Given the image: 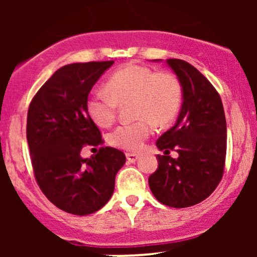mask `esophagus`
Instances as JSON below:
<instances>
[{
  "label": "esophagus",
  "mask_w": 257,
  "mask_h": 257,
  "mask_svg": "<svg viewBox=\"0 0 257 257\" xmlns=\"http://www.w3.org/2000/svg\"><path fill=\"white\" fill-rule=\"evenodd\" d=\"M126 156V159H128V162H131V163H135V162L138 161V155H135V153H125Z\"/></svg>",
  "instance_id": "34e87169"
}]
</instances>
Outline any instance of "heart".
Returning a JSON list of instances; mask_svg holds the SVG:
<instances>
[{
  "label": "heart",
  "mask_w": 257,
  "mask_h": 257,
  "mask_svg": "<svg viewBox=\"0 0 257 257\" xmlns=\"http://www.w3.org/2000/svg\"><path fill=\"white\" fill-rule=\"evenodd\" d=\"M104 91L91 94L87 113L99 126H108L116 116L117 106L132 101L138 120L123 123L111 133L112 146L138 151L153 132V123L167 126L178 116L182 102V88L172 73H157L143 65L129 64L117 70L105 84Z\"/></svg>",
  "instance_id": "1"
}]
</instances>
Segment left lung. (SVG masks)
I'll use <instances>...</instances> for the list:
<instances>
[{"instance_id": "left-lung-1", "label": "left lung", "mask_w": 257, "mask_h": 257, "mask_svg": "<svg viewBox=\"0 0 257 257\" xmlns=\"http://www.w3.org/2000/svg\"><path fill=\"white\" fill-rule=\"evenodd\" d=\"M161 63L162 59H155ZM182 88L179 116L156 145L158 168L149 178L153 196L162 204L187 208L208 198L223 174L227 126L221 98L196 67L180 59L166 61ZM170 149L178 159L168 156Z\"/></svg>"}]
</instances>
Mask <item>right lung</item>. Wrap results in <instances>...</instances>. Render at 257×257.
Instances as JSON below:
<instances>
[{"mask_svg":"<svg viewBox=\"0 0 257 257\" xmlns=\"http://www.w3.org/2000/svg\"><path fill=\"white\" fill-rule=\"evenodd\" d=\"M113 63L65 65L41 87L29 107L26 138L37 184L66 213L89 215L101 209L125 163L124 153L108 146L90 158L81 157L84 145L102 144L85 105L93 85Z\"/></svg>","mask_w":257,"mask_h":257,"instance_id":"right-lung-1","label":"right lung"}]
</instances>
